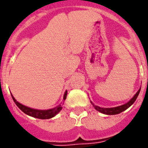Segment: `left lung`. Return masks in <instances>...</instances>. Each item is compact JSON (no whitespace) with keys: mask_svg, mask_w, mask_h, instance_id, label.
<instances>
[{"mask_svg":"<svg viewBox=\"0 0 148 148\" xmlns=\"http://www.w3.org/2000/svg\"><path fill=\"white\" fill-rule=\"evenodd\" d=\"M140 90H141V88L138 89V91L136 92V94L134 95L133 97L130 99V101H129L127 103L124 104V105H120V106H118V107H115V108H100V107H99V106L94 105V104H93L92 101H91V104L93 105V106H94V108H95V110H97L98 111L102 113V114H107V115H114V114H120V113L124 111V110H126L127 108H130V107L131 106V105H132L134 102H135V100H136V99H137V97L138 96V94H139V92H140Z\"/></svg>","mask_w":148,"mask_h":148,"instance_id":"8db88e82","label":"left lung"}]
</instances>
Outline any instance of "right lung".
Wrapping results in <instances>:
<instances>
[{"instance_id":"1","label":"right lung","mask_w":148,"mask_h":148,"mask_svg":"<svg viewBox=\"0 0 148 148\" xmlns=\"http://www.w3.org/2000/svg\"><path fill=\"white\" fill-rule=\"evenodd\" d=\"M67 93H68V92L65 91V92H64V99H64V101L66 99ZM12 95V98H13V101L16 103V105L18 106V108L20 109L22 111H23L25 114L28 115V116H33V117H35V118L42 119V120L52 118L53 116H55L57 114H59V111L62 109V105H58V106L54 108L49 109V110H37V109L31 108L25 106V105H22V104H20L19 102H18V101L15 99V98L13 97V95Z\"/></svg>"}]
</instances>
